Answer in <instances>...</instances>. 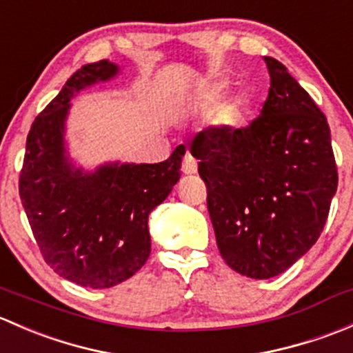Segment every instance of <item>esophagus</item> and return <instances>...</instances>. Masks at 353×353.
<instances>
[{"label":"esophagus","instance_id":"34e87169","mask_svg":"<svg viewBox=\"0 0 353 353\" xmlns=\"http://www.w3.org/2000/svg\"><path fill=\"white\" fill-rule=\"evenodd\" d=\"M198 170V162L191 154L184 155L183 160V172L184 174H194Z\"/></svg>","mask_w":353,"mask_h":353}]
</instances>
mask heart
<instances>
[{"instance_id":"b5f03b06","label":"heart","mask_w":353,"mask_h":353,"mask_svg":"<svg viewBox=\"0 0 353 353\" xmlns=\"http://www.w3.org/2000/svg\"><path fill=\"white\" fill-rule=\"evenodd\" d=\"M223 87L220 83H212L206 88H203L201 94H199V101L205 102V104H210V102H215L222 97ZM244 117V104L241 99L230 97L223 102L219 108V112H216V123L222 128H236L243 123Z\"/></svg>"}]
</instances>
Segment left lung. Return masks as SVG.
<instances>
[{
    "instance_id": "8db88e82",
    "label": "left lung",
    "mask_w": 353,
    "mask_h": 353,
    "mask_svg": "<svg viewBox=\"0 0 353 353\" xmlns=\"http://www.w3.org/2000/svg\"><path fill=\"white\" fill-rule=\"evenodd\" d=\"M263 59L261 114L239 130L208 128L190 147L220 254L256 280L280 275L314 245L338 186L326 116L282 63Z\"/></svg>"
}]
</instances>
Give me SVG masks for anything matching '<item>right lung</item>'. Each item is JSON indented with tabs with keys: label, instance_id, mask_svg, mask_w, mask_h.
Returning <instances> with one entry per match:
<instances>
[{
	"label": "right lung",
	"instance_id": "right-lung-1",
	"mask_svg": "<svg viewBox=\"0 0 353 353\" xmlns=\"http://www.w3.org/2000/svg\"><path fill=\"white\" fill-rule=\"evenodd\" d=\"M119 66H81L32 123L20 172V199L46 263L63 279L109 288L133 276L150 256L148 216L181 177L184 147L159 163L108 162L85 170L65 140L70 101L108 81Z\"/></svg>",
	"mask_w": 353,
	"mask_h": 353
}]
</instances>
